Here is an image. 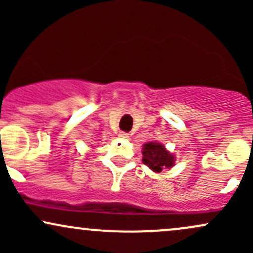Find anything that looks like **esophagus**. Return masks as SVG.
I'll return each instance as SVG.
<instances>
[{
    "instance_id": "1",
    "label": "esophagus",
    "mask_w": 253,
    "mask_h": 253,
    "mask_svg": "<svg viewBox=\"0 0 253 253\" xmlns=\"http://www.w3.org/2000/svg\"><path fill=\"white\" fill-rule=\"evenodd\" d=\"M119 138H120V139H128L129 135H128V133L120 132V133H119Z\"/></svg>"
}]
</instances>
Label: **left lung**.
Wrapping results in <instances>:
<instances>
[{"mask_svg":"<svg viewBox=\"0 0 253 253\" xmlns=\"http://www.w3.org/2000/svg\"><path fill=\"white\" fill-rule=\"evenodd\" d=\"M143 163L156 172H161L165 168H171L175 163V157L170 155L163 145L147 143L143 149Z\"/></svg>","mask_w":253,"mask_h":253,"instance_id":"left-lung-1","label":"left lung"}]
</instances>
